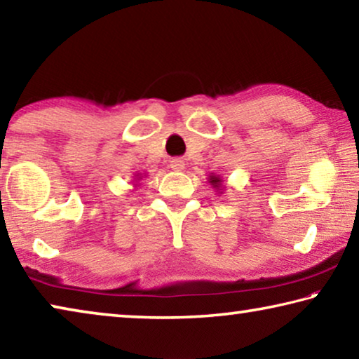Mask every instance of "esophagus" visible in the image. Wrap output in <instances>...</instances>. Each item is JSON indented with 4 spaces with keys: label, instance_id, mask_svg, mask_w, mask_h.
Listing matches in <instances>:
<instances>
[{
    "label": "esophagus",
    "instance_id": "34e87169",
    "mask_svg": "<svg viewBox=\"0 0 359 359\" xmlns=\"http://www.w3.org/2000/svg\"><path fill=\"white\" fill-rule=\"evenodd\" d=\"M169 166H171L172 171H184L185 163L184 160H180V158H174V160H171V163H169Z\"/></svg>",
    "mask_w": 359,
    "mask_h": 359
}]
</instances>
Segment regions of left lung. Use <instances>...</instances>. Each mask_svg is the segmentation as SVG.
I'll use <instances>...</instances> for the list:
<instances>
[{"instance_id": "left-lung-1", "label": "left lung", "mask_w": 359, "mask_h": 359, "mask_svg": "<svg viewBox=\"0 0 359 359\" xmlns=\"http://www.w3.org/2000/svg\"><path fill=\"white\" fill-rule=\"evenodd\" d=\"M209 184L215 188V190H222V179L217 177V175H210Z\"/></svg>"}]
</instances>
